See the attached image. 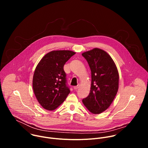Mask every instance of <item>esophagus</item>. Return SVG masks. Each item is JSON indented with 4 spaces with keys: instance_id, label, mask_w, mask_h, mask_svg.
<instances>
[{
    "instance_id": "esophagus-1",
    "label": "esophagus",
    "mask_w": 148,
    "mask_h": 148,
    "mask_svg": "<svg viewBox=\"0 0 148 148\" xmlns=\"http://www.w3.org/2000/svg\"><path fill=\"white\" fill-rule=\"evenodd\" d=\"M78 87H79V86L78 85L77 86H75V87H74V89L75 90H77V89L78 88Z\"/></svg>"
}]
</instances>
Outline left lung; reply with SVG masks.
<instances>
[{
    "label": "left lung",
    "mask_w": 148,
    "mask_h": 148,
    "mask_svg": "<svg viewBox=\"0 0 148 148\" xmlns=\"http://www.w3.org/2000/svg\"><path fill=\"white\" fill-rule=\"evenodd\" d=\"M91 71L89 95L82 99L86 107L94 114L107 110L114 101L119 86V74L111 57L103 50L95 48L84 52Z\"/></svg>",
    "instance_id": "8db88e82"
}]
</instances>
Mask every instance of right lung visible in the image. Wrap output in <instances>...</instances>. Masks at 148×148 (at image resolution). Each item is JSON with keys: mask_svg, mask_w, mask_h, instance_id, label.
Wrapping results in <instances>:
<instances>
[{"mask_svg": "<svg viewBox=\"0 0 148 148\" xmlns=\"http://www.w3.org/2000/svg\"><path fill=\"white\" fill-rule=\"evenodd\" d=\"M75 54L70 50L52 51L37 64L33 78V88L38 102L45 109L54 110L70 92L64 66Z\"/></svg>", "mask_w": 148, "mask_h": 148, "instance_id": "obj_1", "label": "right lung"}]
</instances>
